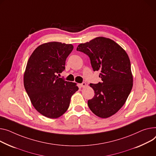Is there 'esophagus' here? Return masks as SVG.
Instances as JSON below:
<instances>
[{"label":"esophagus","instance_id":"esophagus-1","mask_svg":"<svg viewBox=\"0 0 156 156\" xmlns=\"http://www.w3.org/2000/svg\"><path fill=\"white\" fill-rule=\"evenodd\" d=\"M80 86L81 87H82V88H84V87H85L87 86V84H86V83L83 82V83H82L80 84Z\"/></svg>","mask_w":156,"mask_h":156}]
</instances>
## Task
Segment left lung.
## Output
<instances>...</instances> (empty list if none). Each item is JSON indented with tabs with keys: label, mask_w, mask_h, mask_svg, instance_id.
<instances>
[{
	"label": "left lung",
	"mask_w": 156,
	"mask_h": 156,
	"mask_svg": "<svg viewBox=\"0 0 156 156\" xmlns=\"http://www.w3.org/2000/svg\"><path fill=\"white\" fill-rule=\"evenodd\" d=\"M77 51L87 54L93 71H100L102 82L90 84L95 91L88 101L91 111L105 119L125 104L133 87L130 61L126 51L111 39L97 37L79 44Z\"/></svg>",
	"instance_id": "left-lung-1"
}]
</instances>
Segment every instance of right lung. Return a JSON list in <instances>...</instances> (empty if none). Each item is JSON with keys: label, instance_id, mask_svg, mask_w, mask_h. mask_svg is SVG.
Masks as SVG:
<instances>
[{"label": "right lung", "instance_id": "1", "mask_svg": "<svg viewBox=\"0 0 156 156\" xmlns=\"http://www.w3.org/2000/svg\"><path fill=\"white\" fill-rule=\"evenodd\" d=\"M73 49L71 44L46 43L37 47L28 59L24 73V88L34 108L48 118L63 115L72 95L78 90L76 83L57 75L65 69L66 58Z\"/></svg>", "mask_w": 156, "mask_h": 156}]
</instances>
